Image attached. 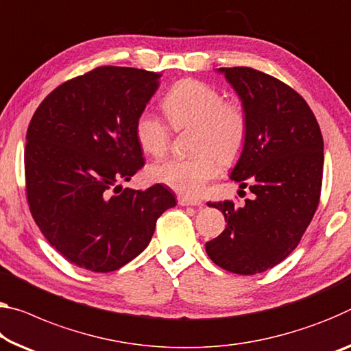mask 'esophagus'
I'll list each match as a JSON object with an SVG mask.
<instances>
[{"label":"esophagus","instance_id":"esophagus-1","mask_svg":"<svg viewBox=\"0 0 351 351\" xmlns=\"http://www.w3.org/2000/svg\"><path fill=\"white\" fill-rule=\"evenodd\" d=\"M178 204L180 206H203L202 202H197V199H191V198H186V197H178Z\"/></svg>","mask_w":351,"mask_h":351}]
</instances>
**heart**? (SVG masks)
<instances>
[{
    "label": "heart",
    "instance_id": "heart-1",
    "mask_svg": "<svg viewBox=\"0 0 351 351\" xmlns=\"http://www.w3.org/2000/svg\"><path fill=\"white\" fill-rule=\"evenodd\" d=\"M164 112L175 130L193 128L192 158L167 159L149 167L148 176L181 195L198 197L221 165L241 158L248 136L242 104L225 101L219 88L198 80H181L162 99ZM134 136L143 153L162 156L170 143V130L148 110L137 117Z\"/></svg>",
    "mask_w": 351,
    "mask_h": 351
}]
</instances>
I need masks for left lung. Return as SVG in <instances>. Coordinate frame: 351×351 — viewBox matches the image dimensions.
I'll return each instance as SVG.
<instances>
[{"mask_svg": "<svg viewBox=\"0 0 351 351\" xmlns=\"http://www.w3.org/2000/svg\"><path fill=\"white\" fill-rule=\"evenodd\" d=\"M217 71L247 114V142L230 178L253 197L243 206L228 199L208 203L221 210L226 228L206 242V253L221 269L254 275L286 259L313 220L324 175V138L308 103L285 82L250 66Z\"/></svg>", "mask_w": 351, "mask_h": 351, "instance_id": "obj_1", "label": "left lung"}]
</instances>
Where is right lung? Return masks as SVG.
<instances>
[{
    "mask_svg": "<svg viewBox=\"0 0 351 351\" xmlns=\"http://www.w3.org/2000/svg\"><path fill=\"white\" fill-rule=\"evenodd\" d=\"M160 76L98 66L54 88L32 115L25 149L31 214L51 247L81 269L123 267L148 247L164 210L176 206L162 184H120L143 167L134 125Z\"/></svg>",
    "mask_w": 351,
    "mask_h": 351,
    "instance_id": "obj_1",
    "label": "right lung"
}]
</instances>
